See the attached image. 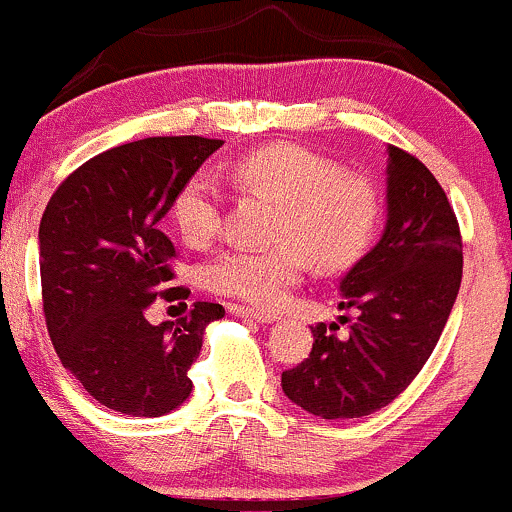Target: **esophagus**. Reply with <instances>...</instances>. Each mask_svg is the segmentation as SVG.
I'll return each mask as SVG.
<instances>
[{"label": "esophagus", "instance_id": "obj_1", "mask_svg": "<svg viewBox=\"0 0 512 512\" xmlns=\"http://www.w3.org/2000/svg\"><path fill=\"white\" fill-rule=\"evenodd\" d=\"M233 315L238 317H245V320H255V322H262V325H272V322L279 320V315L274 313H267V310H257V308H243V305H231Z\"/></svg>", "mask_w": 512, "mask_h": 512}]
</instances>
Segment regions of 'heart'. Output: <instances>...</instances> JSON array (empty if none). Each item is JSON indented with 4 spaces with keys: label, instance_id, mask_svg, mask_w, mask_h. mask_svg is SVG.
Listing matches in <instances>:
<instances>
[{
    "label": "heart",
    "instance_id": "heart-1",
    "mask_svg": "<svg viewBox=\"0 0 512 512\" xmlns=\"http://www.w3.org/2000/svg\"><path fill=\"white\" fill-rule=\"evenodd\" d=\"M243 190L281 204L269 250H226L204 269L209 289L236 301L274 308L303 279L308 255L317 267L342 269L375 236L380 199L373 182L342 173L327 158L291 144L264 146L233 163ZM223 192L209 173H195L173 199V223L190 248H202L221 226Z\"/></svg>",
    "mask_w": 512,
    "mask_h": 512
}]
</instances>
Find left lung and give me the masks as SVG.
<instances>
[{
  "instance_id": "obj_1",
  "label": "left lung",
  "mask_w": 512,
  "mask_h": 512,
  "mask_svg": "<svg viewBox=\"0 0 512 512\" xmlns=\"http://www.w3.org/2000/svg\"><path fill=\"white\" fill-rule=\"evenodd\" d=\"M385 228L339 281V310L313 327V351L281 373L293 404L322 419H356L387 407L424 368L462 281V238L443 187L419 158L387 146ZM339 320L346 322L344 315Z\"/></svg>"
}]
</instances>
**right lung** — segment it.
Returning a JSON list of instances; mask_svg holds the SVG:
<instances>
[{"instance_id":"1","label":"right lung","mask_w":512,"mask_h":512,"mask_svg":"<svg viewBox=\"0 0 512 512\" xmlns=\"http://www.w3.org/2000/svg\"><path fill=\"white\" fill-rule=\"evenodd\" d=\"M221 139L149 137L76 168L40 219L43 310L62 366L103 407L166 416L190 399L187 378L219 303L151 325L146 308L173 279L175 248L158 221Z\"/></svg>"}]
</instances>
